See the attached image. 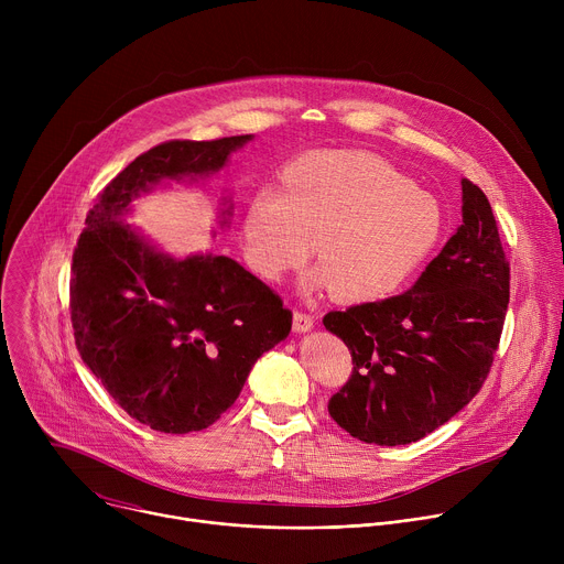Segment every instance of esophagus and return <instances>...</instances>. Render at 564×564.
<instances>
[{
	"label": "esophagus",
	"mask_w": 564,
	"mask_h": 564,
	"mask_svg": "<svg viewBox=\"0 0 564 564\" xmlns=\"http://www.w3.org/2000/svg\"><path fill=\"white\" fill-rule=\"evenodd\" d=\"M292 326H294V333H299V335H301V333H310L312 326H314V318H312L310 314L296 310L294 316H292Z\"/></svg>",
	"instance_id": "1"
}]
</instances>
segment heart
Here are the masks:
<instances>
[{
	"mask_svg": "<svg viewBox=\"0 0 564 564\" xmlns=\"http://www.w3.org/2000/svg\"><path fill=\"white\" fill-rule=\"evenodd\" d=\"M444 231L440 200L388 160L366 151H318L294 160L283 187L261 185L243 214V250L265 281L312 254L307 290L341 303H375L404 288Z\"/></svg>",
	"mask_w": 564,
	"mask_h": 564,
	"instance_id": "b5f03b06",
	"label": "heart"
}]
</instances>
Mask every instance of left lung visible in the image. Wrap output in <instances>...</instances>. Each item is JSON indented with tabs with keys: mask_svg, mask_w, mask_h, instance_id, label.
<instances>
[{
	"mask_svg": "<svg viewBox=\"0 0 564 564\" xmlns=\"http://www.w3.org/2000/svg\"><path fill=\"white\" fill-rule=\"evenodd\" d=\"M509 305V263L494 209L462 178V225L411 290L328 312L352 355L330 417L366 444H411L457 415L485 383Z\"/></svg>",
	"mask_w": 564,
	"mask_h": 564,
	"instance_id": "8db88e82",
	"label": "left lung"
}]
</instances>
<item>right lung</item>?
Here are the masks:
<instances>
[{
    "label": "right lung",
    "instance_id": "obj_1",
    "mask_svg": "<svg viewBox=\"0 0 564 564\" xmlns=\"http://www.w3.org/2000/svg\"><path fill=\"white\" fill-rule=\"evenodd\" d=\"M254 135L172 140L138 155L87 214L70 265V324L79 357L116 404L160 433L212 426L257 359L290 335L292 312L229 257L174 259L124 223L131 200L220 172ZM220 227L231 216L225 198Z\"/></svg>",
    "mask_w": 564,
    "mask_h": 564
}]
</instances>
